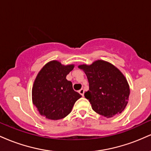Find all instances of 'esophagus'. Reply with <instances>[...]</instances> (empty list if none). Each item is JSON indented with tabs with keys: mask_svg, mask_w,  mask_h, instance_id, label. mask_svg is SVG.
I'll use <instances>...</instances> for the list:
<instances>
[{
	"mask_svg": "<svg viewBox=\"0 0 151 151\" xmlns=\"http://www.w3.org/2000/svg\"><path fill=\"white\" fill-rule=\"evenodd\" d=\"M79 93H80L81 96H84V90L83 89H81L79 91Z\"/></svg>",
	"mask_w": 151,
	"mask_h": 151,
	"instance_id": "1",
	"label": "esophagus"
}]
</instances>
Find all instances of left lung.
I'll list each match as a JSON object with an SVG mask.
<instances>
[{
	"mask_svg": "<svg viewBox=\"0 0 151 151\" xmlns=\"http://www.w3.org/2000/svg\"><path fill=\"white\" fill-rule=\"evenodd\" d=\"M78 67L87 77L89 90L84 93V96L93 110L107 118L121 114L127 105L130 94L128 81L121 71L104 60Z\"/></svg>",
	"mask_w": 151,
	"mask_h": 151,
	"instance_id": "1",
	"label": "left lung"
}]
</instances>
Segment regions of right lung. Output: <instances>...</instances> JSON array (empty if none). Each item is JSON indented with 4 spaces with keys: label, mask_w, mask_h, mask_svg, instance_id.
Returning <instances> with one entry per match:
<instances>
[{
    "label": "right lung",
    "mask_w": 151,
    "mask_h": 151,
    "mask_svg": "<svg viewBox=\"0 0 151 151\" xmlns=\"http://www.w3.org/2000/svg\"><path fill=\"white\" fill-rule=\"evenodd\" d=\"M74 65H63L57 60L47 63L39 72L32 89V103L40 115L59 120L72 111L77 100L81 97L72 88L66 77Z\"/></svg>",
    "instance_id": "right-lung-1"
}]
</instances>
